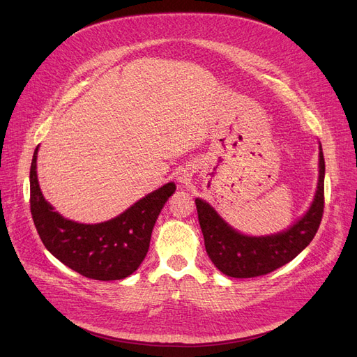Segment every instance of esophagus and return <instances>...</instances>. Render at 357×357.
<instances>
[{"label":"esophagus","mask_w":357,"mask_h":357,"mask_svg":"<svg viewBox=\"0 0 357 357\" xmlns=\"http://www.w3.org/2000/svg\"><path fill=\"white\" fill-rule=\"evenodd\" d=\"M180 180L184 183V181H188V177H186V176H184V177H180Z\"/></svg>","instance_id":"34e87169"}]
</instances>
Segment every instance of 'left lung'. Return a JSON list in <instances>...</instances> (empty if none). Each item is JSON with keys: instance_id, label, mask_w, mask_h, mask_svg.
I'll use <instances>...</instances> for the list:
<instances>
[{"instance_id": "obj_1", "label": "left lung", "mask_w": 357, "mask_h": 357, "mask_svg": "<svg viewBox=\"0 0 357 357\" xmlns=\"http://www.w3.org/2000/svg\"><path fill=\"white\" fill-rule=\"evenodd\" d=\"M324 177L325 161L319 146L318 190L309 211L287 231L266 237H249L237 233L202 199H196L205 249L213 265L228 277L252 278L266 275L294 259L315 237L322 221Z\"/></svg>"}]
</instances>
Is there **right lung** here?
I'll use <instances>...</instances> for the list:
<instances>
[{
	"instance_id": "1",
	"label": "right lung",
	"mask_w": 357,
	"mask_h": 357,
	"mask_svg": "<svg viewBox=\"0 0 357 357\" xmlns=\"http://www.w3.org/2000/svg\"><path fill=\"white\" fill-rule=\"evenodd\" d=\"M36 155L38 148L31 165V212L44 246L86 278L112 281L133 274L145 259L155 221L176 192V184H164L109 221L79 224L63 218L42 196Z\"/></svg>"
}]
</instances>
